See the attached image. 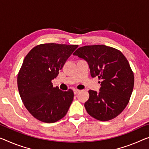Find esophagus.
<instances>
[{"instance_id": "esophagus-1", "label": "esophagus", "mask_w": 149, "mask_h": 149, "mask_svg": "<svg viewBox=\"0 0 149 149\" xmlns=\"http://www.w3.org/2000/svg\"><path fill=\"white\" fill-rule=\"evenodd\" d=\"M73 91H74V95H77V94H78V93L80 92V90H77V89H74V90H73Z\"/></svg>"}]
</instances>
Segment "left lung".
<instances>
[{
	"label": "left lung",
	"instance_id": "left-lung-1",
	"mask_svg": "<svg viewBox=\"0 0 149 149\" xmlns=\"http://www.w3.org/2000/svg\"><path fill=\"white\" fill-rule=\"evenodd\" d=\"M75 56L88 63L92 77L101 79L99 92L90 90L84 107L98 120L113 119L129 102L134 87V74L129 61L118 50L102 45L84 46Z\"/></svg>",
	"mask_w": 149,
	"mask_h": 149
}]
</instances>
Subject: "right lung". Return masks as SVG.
<instances>
[{"instance_id":"1","label":"right lung","mask_w":149,"mask_h":149,"mask_svg":"<svg viewBox=\"0 0 149 149\" xmlns=\"http://www.w3.org/2000/svg\"><path fill=\"white\" fill-rule=\"evenodd\" d=\"M78 45L47 43L36 46L25 56L18 74L20 98L29 112L38 120L55 123L66 115L74 93L53 87L52 80L77 49Z\"/></svg>"}]
</instances>
